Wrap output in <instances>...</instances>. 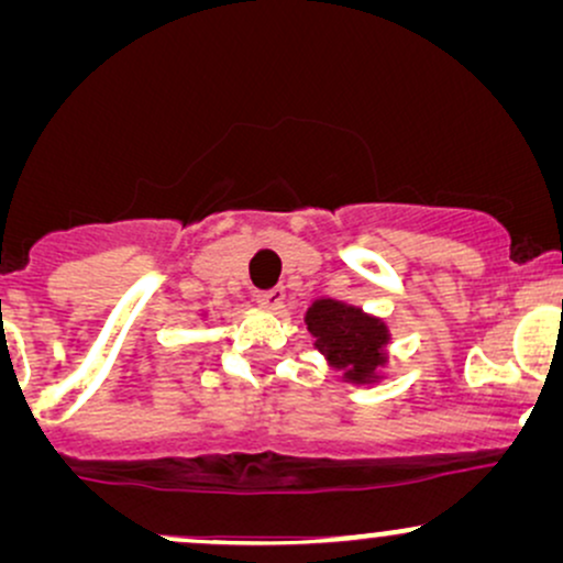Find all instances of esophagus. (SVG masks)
Returning a JSON list of instances; mask_svg holds the SVG:
<instances>
[{
	"instance_id": "obj_1",
	"label": "esophagus",
	"mask_w": 563,
	"mask_h": 563,
	"mask_svg": "<svg viewBox=\"0 0 563 563\" xmlns=\"http://www.w3.org/2000/svg\"><path fill=\"white\" fill-rule=\"evenodd\" d=\"M283 299H286V290L283 288H269V290H260V294H256V301H260L262 307H269V309L283 307Z\"/></svg>"
}]
</instances>
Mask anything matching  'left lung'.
I'll use <instances>...</instances> for the list:
<instances>
[{"label":"left lung","mask_w":563,"mask_h":563,"mask_svg":"<svg viewBox=\"0 0 563 563\" xmlns=\"http://www.w3.org/2000/svg\"><path fill=\"white\" fill-rule=\"evenodd\" d=\"M307 328L318 339V346L328 354V360L335 367H346L349 378H371L373 371L384 363L380 346L389 339L386 328L360 309L333 299H320L307 312Z\"/></svg>","instance_id":"left-lung-1"}]
</instances>
